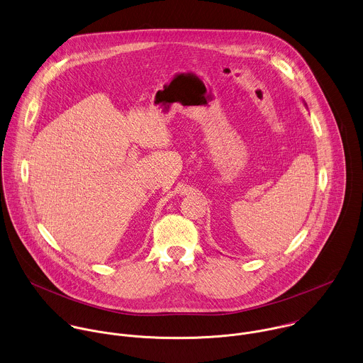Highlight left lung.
<instances>
[{"instance_id":"left-lung-1","label":"left lung","mask_w":363,"mask_h":363,"mask_svg":"<svg viewBox=\"0 0 363 363\" xmlns=\"http://www.w3.org/2000/svg\"><path fill=\"white\" fill-rule=\"evenodd\" d=\"M304 106H306V107H307V104H306V103H304Z\"/></svg>"}]
</instances>
